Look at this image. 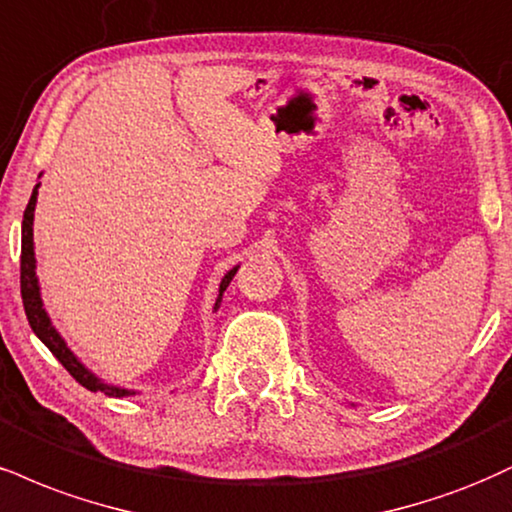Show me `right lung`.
Segmentation results:
<instances>
[{
  "mask_svg": "<svg viewBox=\"0 0 512 512\" xmlns=\"http://www.w3.org/2000/svg\"><path fill=\"white\" fill-rule=\"evenodd\" d=\"M38 188H40V183L33 188V195H30L26 212H23V226H21V298H23V307H26V317H28L30 329H33L35 336H38L40 341L45 343L49 350H52V355L57 357L61 365L66 367V372H69L80 386H85L88 391H102L104 396H112V398L135 396V391L107 384V381H102L97 374H92L90 369L85 367L76 355H73V350L66 346L64 338H61L59 331L52 326V319H49L45 305H42L38 274H35V243H33V219H35V205H38ZM236 272H238V267H233L231 272H226L224 279H221L214 310L219 307L221 298H224L226 286H229L233 276H236Z\"/></svg>",
  "mask_w": 512,
  "mask_h": 512,
  "instance_id": "obj_1",
  "label": "right lung"
}]
</instances>
